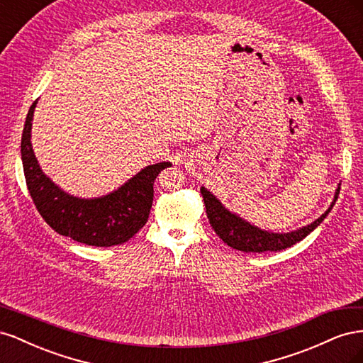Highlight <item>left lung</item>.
<instances>
[{"label":"left lung","instance_id":"8db88e82","mask_svg":"<svg viewBox=\"0 0 363 363\" xmlns=\"http://www.w3.org/2000/svg\"><path fill=\"white\" fill-rule=\"evenodd\" d=\"M339 191L340 188H337L335 200L332 206L328 207V211L318 218L315 223L306 225L300 230H295V232L279 235V233L263 232V230L248 224L242 218L228 212L227 208L219 203V200L215 195H212L207 189L201 188L203 200L206 204V213L208 218V223H211L212 228L215 230V233L221 238L228 247L244 251V252L280 251L295 245L296 242H300V240H303L307 235L313 232V230L324 221V218L328 215V212L332 211V207L337 200Z\"/></svg>","mask_w":363,"mask_h":363}]
</instances>
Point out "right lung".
<instances>
[{"instance_id": "obj_1", "label": "right lung", "mask_w": 363, "mask_h": 363, "mask_svg": "<svg viewBox=\"0 0 363 363\" xmlns=\"http://www.w3.org/2000/svg\"><path fill=\"white\" fill-rule=\"evenodd\" d=\"M38 100L26 118L21 157L27 188L38 212L62 236L92 247H112L133 238L148 221L152 204V183L169 162L150 164L112 194L95 200L75 199L59 189L39 168L31 148V119Z\"/></svg>"}]
</instances>
